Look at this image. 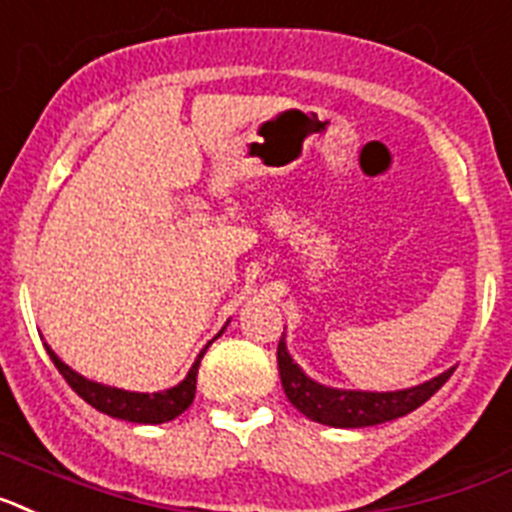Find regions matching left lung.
<instances>
[{
	"mask_svg": "<svg viewBox=\"0 0 512 512\" xmlns=\"http://www.w3.org/2000/svg\"><path fill=\"white\" fill-rule=\"evenodd\" d=\"M453 368L456 366L438 373L430 381L410 386V389H337V386H324L311 379V376H306L304 368L293 361L291 353H288L286 335L278 342V371H281V384L288 402L309 420L330 425V428H368V425H381V422L410 415L412 410L428 402L435 391L451 379Z\"/></svg>",
	"mask_w": 512,
	"mask_h": 512,
	"instance_id": "obj_1",
	"label": "left lung"
}]
</instances>
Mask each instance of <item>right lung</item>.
<instances>
[{
  "mask_svg": "<svg viewBox=\"0 0 512 512\" xmlns=\"http://www.w3.org/2000/svg\"><path fill=\"white\" fill-rule=\"evenodd\" d=\"M226 324H224V330H226ZM221 332L216 337H221ZM216 337H213V340H216ZM208 345H211V342H208ZM208 345L201 350V355L195 358V363L190 366L188 376H185L180 384L172 386V389L154 391V394H149V391L118 389V386H105V384H97V381L84 379L82 373L71 371V368L66 366V363L61 361L59 355L53 353L48 345H46V350H48V355H51L53 366L59 368V373L66 379V384L77 391L84 402L92 404L95 410L105 412V415H110V417H118V420H126V422L159 425V422L175 420L177 415H182V412L188 410L190 404H193L195 381H198V366H201V358H203V353L208 350Z\"/></svg>",
  "mask_w": 512,
  "mask_h": 512,
  "instance_id": "right-lung-1",
  "label": "right lung"
}]
</instances>
